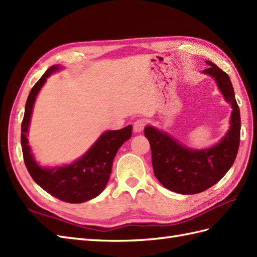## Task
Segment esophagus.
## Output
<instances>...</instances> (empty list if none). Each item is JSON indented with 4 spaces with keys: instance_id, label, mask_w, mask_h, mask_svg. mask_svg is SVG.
I'll return each instance as SVG.
<instances>
[{
    "instance_id": "34e87169",
    "label": "esophagus",
    "mask_w": 257,
    "mask_h": 257,
    "mask_svg": "<svg viewBox=\"0 0 257 257\" xmlns=\"http://www.w3.org/2000/svg\"><path fill=\"white\" fill-rule=\"evenodd\" d=\"M144 127H145V121H144V120H137L134 123L133 130H134L135 133H141V132H143Z\"/></svg>"
}]
</instances>
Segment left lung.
<instances>
[{
  "label": "left lung",
  "instance_id": "1",
  "mask_svg": "<svg viewBox=\"0 0 257 257\" xmlns=\"http://www.w3.org/2000/svg\"><path fill=\"white\" fill-rule=\"evenodd\" d=\"M203 74L214 78L223 99L231 105L230 126L220 141L207 148H191L164 130H144L152 148L155 177L166 189L183 195L201 193L223 178L235 160L240 144L241 117L228 75L210 61Z\"/></svg>",
  "mask_w": 257,
  "mask_h": 257
}]
</instances>
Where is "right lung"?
Wrapping results in <instances>:
<instances>
[{
    "instance_id": "obj_1",
    "label": "right lung",
    "mask_w": 257,
    "mask_h": 257,
    "mask_svg": "<svg viewBox=\"0 0 257 257\" xmlns=\"http://www.w3.org/2000/svg\"><path fill=\"white\" fill-rule=\"evenodd\" d=\"M63 68L60 64L51 66L30 90L25 105L21 143L25 165L35 182L61 201L79 204L97 197L104 190L117 150L131 139L133 127L127 125L121 130L105 131L83 156L71 164L54 167L41 166L35 158L27 137L31 115L37 96L47 78Z\"/></svg>"
}]
</instances>
